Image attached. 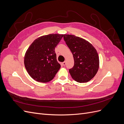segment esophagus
I'll return each mask as SVG.
<instances>
[{"label":"esophagus","instance_id":"1","mask_svg":"<svg viewBox=\"0 0 124 124\" xmlns=\"http://www.w3.org/2000/svg\"><path fill=\"white\" fill-rule=\"evenodd\" d=\"M66 64V61H65L64 62H62V66H65Z\"/></svg>","mask_w":124,"mask_h":124}]
</instances>
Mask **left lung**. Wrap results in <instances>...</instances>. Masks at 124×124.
Returning <instances> with one entry per match:
<instances>
[{
	"instance_id": "1",
	"label": "left lung",
	"mask_w": 124,
	"mask_h": 124,
	"mask_svg": "<svg viewBox=\"0 0 124 124\" xmlns=\"http://www.w3.org/2000/svg\"><path fill=\"white\" fill-rule=\"evenodd\" d=\"M63 39L74 58V66L69 70L71 77L79 83L89 81L99 67V56L95 48L88 41L74 35H63Z\"/></svg>"
}]
</instances>
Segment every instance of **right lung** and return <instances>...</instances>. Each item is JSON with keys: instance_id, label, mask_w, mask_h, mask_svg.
Instances as JSON below:
<instances>
[{"instance_id": "1", "label": "right lung", "mask_w": 124, "mask_h": 124, "mask_svg": "<svg viewBox=\"0 0 124 124\" xmlns=\"http://www.w3.org/2000/svg\"><path fill=\"white\" fill-rule=\"evenodd\" d=\"M63 35L49 34L36 39L26 51L24 65L33 80L42 83L50 82L61 68L57 62L55 48Z\"/></svg>"}]
</instances>
